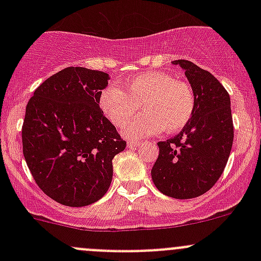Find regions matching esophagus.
<instances>
[{"label":"esophagus","instance_id":"1","mask_svg":"<svg viewBox=\"0 0 261 261\" xmlns=\"http://www.w3.org/2000/svg\"><path fill=\"white\" fill-rule=\"evenodd\" d=\"M141 145V143H139V141H133V140H130V141H127V147H138V146H140Z\"/></svg>","mask_w":261,"mask_h":261}]
</instances>
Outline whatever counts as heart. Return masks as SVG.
Wrapping results in <instances>:
<instances>
[{"mask_svg":"<svg viewBox=\"0 0 261 261\" xmlns=\"http://www.w3.org/2000/svg\"><path fill=\"white\" fill-rule=\"evenodd\" d=\"M194 92L187 82L177 81L164 72H147L134 77L125 91L110 84L99 93V106L117 127L133 120L140 106L145 114L131 121L123 130L127 138L143 139L164 128L177 133L191 121Z\"/></svg>","mask_w":261,"mask_h":261,"instance_id":"heart-1","label":"heart"}]
</instances>
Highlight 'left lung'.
<instances>
[{
	"instance_id": "8db88e82",
	"label": "left lung",
	"mask_w": 261,
	"mask_h": 261,
	"mask_svg": "<svg viewBox=\"0 0 261 261\" xmlns=\"http://www.w3.org/2000/svg\"><path fill=\"white\" fill-rule=\"evenodd\" d=\"M172 63L186 70L196 105L180 133L158 143L159 156L151 178L165 196L189 199L210 191L227 164L233 141L231 102L227 91L210 72L189 60Z\"/></svg>"
}]
</instances>
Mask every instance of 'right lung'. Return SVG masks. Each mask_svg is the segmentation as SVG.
<instances>
[{
    "label": "right lung",
    "instance_id": "right-lung-1",
    "mask_svg": "<svg viewBox=\"0 0 261 261\" xmlns=\"http://www.w3.org/2000/svg\"><path fill=\"white\" fill-rule=\"evenodd\" d=\"M107 73L68 67L44 81L28 102L22 152L39 188L69 207L94 203L112 180V159L126 141L99 109Z\"/></svg>",
    "mask_w": 261,
    "mask_h": 261
}]
</instances>
